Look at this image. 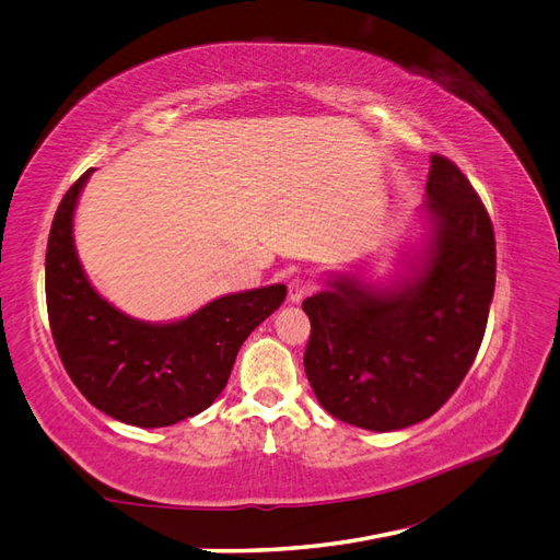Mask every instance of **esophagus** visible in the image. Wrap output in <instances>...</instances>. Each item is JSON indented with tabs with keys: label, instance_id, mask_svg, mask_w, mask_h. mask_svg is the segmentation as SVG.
Here are the masks:
<instances>
[{
	"label": "esophagus",
	"instance_id": "1",
	"mask_svg": "<svg viewBox=\"0 0 560 560\" xmlns=\"http://www.w3.org/2000/svg\"><path fill=\"white\" fill-rule=\"evenodd\" d=\"M311 290H313V280H311V278L294 276V278L290 280V299H292V301H301Z\"/></svg>",
	"mask_w": 560,
	"mask_h": 560
}]
</instances>
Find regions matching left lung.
<instances>
[{"instance_id": "left-lung-1", "label": "left lung", "mask_w": 560, "mask_h": 560, "mask_svg": "<svg viewBox=\"0 0 560 560\" xmlns=\"http://www.w3.org/2000/svg\"><path fill=\"white\" fill-rule=\"evenodd\" d=\"M434 241L420 278L393 294L358 280L303 301V366L322 409L354 428L416 425L451 399L483 341L495 292V233L460 167L432 154Z\"/></svg>"}]
</instances>
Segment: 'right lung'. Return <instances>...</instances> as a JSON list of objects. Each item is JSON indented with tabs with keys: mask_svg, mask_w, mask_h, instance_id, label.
Returning a JSON list of instances; mask_svg holds the SVG:
<instances>
[{
	"mask_svg": "<svg viewBox=\"0 0 560 560\" xmlns=\"http://www.w3.org/2000/svg\"><path fill=\"white\" fill-rule=\"evenodd\" d=\"M83 173L62 196L46 245V308L54 343L95 409L138 428L191 418L222 393L245 338L284 301L287 287L229 294L173 325H144L100 299L83 276L72 212Z\"/></svg>",
	"mask_w": 560,
	"mask_h": 560,
	"instance_id": "obj_1",
	"label": "right lung"
}]
</instances>
